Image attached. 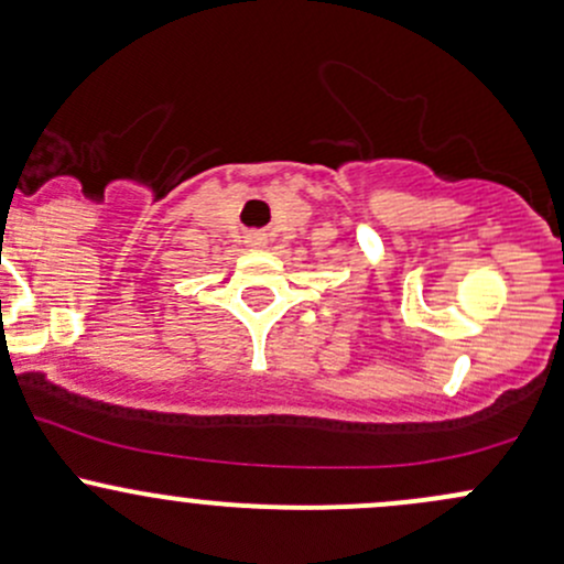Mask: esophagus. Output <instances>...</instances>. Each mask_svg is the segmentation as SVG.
<instances>
[{"label": "esophagus", "instance_id": "1", "mask_svg": "<svg viewBox=\"0 0 564 564\" xmlns=\"http://www.w3.org/2000/svg\"><path fill=\"white\" fill-rule=\"evenodd\" d=\"M247 245H250V247H265V236L263 234L247 236Z\"/></svg>", "mask_w": 564, "mask_h": 564}]
</instances>
